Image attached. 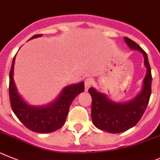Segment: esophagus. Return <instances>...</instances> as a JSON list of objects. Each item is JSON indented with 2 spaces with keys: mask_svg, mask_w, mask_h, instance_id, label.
Segmentation results:
<instances>
[{
  "mask_svg": "<svg viewBox=\"0 0 160 160\" xmlns=\"http://www.w3.org/2000/svg\"><path fill=\"white\" fill-rule=\"evenodd\" d=\"M92 84V80L91 78H87L84 80V87H85V91L87 92L91 87V85Z\"/></svg>",
  "mask_w": 160,
  "mask_h": 160,
  "instance_id": "obj_1",
  "label": "esophagus"
}]
</instances>
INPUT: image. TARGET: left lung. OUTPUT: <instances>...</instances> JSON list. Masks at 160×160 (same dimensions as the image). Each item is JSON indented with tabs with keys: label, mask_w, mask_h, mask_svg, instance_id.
<instances>
[{
	"label": "left lung",
	"mask_w": 160,
	"mask_h": 160,
	"mask_svg": "<svg viewBox=\"0 0 160 160\" xmlns=\"http://www.w3.org/2000/svg\"><path fill=\"white\" fill-rule=\"evenodd\" d=\"M124 41L131 49L137 50L143 54L146 76L143 80L140 92L128 102L117 103L110 100L107 95L90 88L92 96V120L97 128L112 134L120 133L134 127L144 113L152 94V72L148 55L139 44L128 37Z\"/></svg>",
	"instance_id": "1"
}]
</instances>
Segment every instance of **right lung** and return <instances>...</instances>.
<instances>
[{
    "label": "right lung",
    "instance_id": "right-lung-1",
    "mask_svg": "<svg viewBox=\"0 0 160 160\" xmlns=\"http://www.w3.org/2000/svg\"><path fill=\"white\" fill-rule=\"evenodd\" d=\"M34 35L29 40L41 37ZM16 56L12 59L9 72V99L14 114L27 128L37 133H51L60 129L65 123L70 105L76 96L84 90V83L66 86L52 103L44 106L30 105L21 97L13 80Z\"/></svg>",
    "mask_w": 160,
    "mask_h": 160
}]
</instances>
